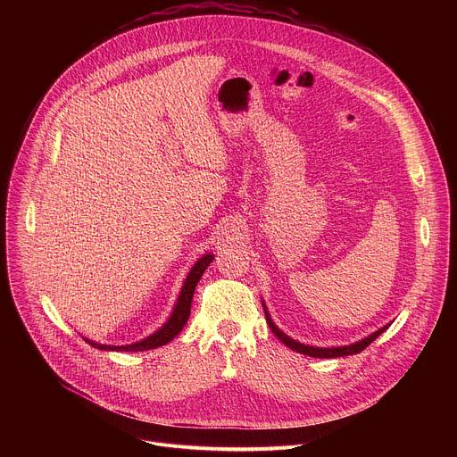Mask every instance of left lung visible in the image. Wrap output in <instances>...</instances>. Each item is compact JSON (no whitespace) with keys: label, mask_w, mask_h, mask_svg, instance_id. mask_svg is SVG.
<instances>
[{"label":"left lung","mask_w":457,"mask_h":457,"mask_svg":"<svg viewBox=\"0 0 457 457\" xmlns=\"http://www.w3.org/2000/svg\"><path fill=\"white\" fill-rule=\"evenodd\" d=\"M262 307H264V312H266V321H268V325H270V329L273 331V335H275L282 344H286L289 349H293V351H296V353H300V354L311 356V358H340V356L358 354V353H361L365 347H369L383 331H386L388 325H390V323L383 325V328L378 329L376 333H372V335H369V337H365V338H361L360 342H354V344H351V345H340V347H314V345L300 344V342L293 340L291 337H287L284 331H280V329L277 328V325H275V321L271 320V314H270V311H268L264 300H262Z\"/></svg>","instance_id":"1"}]
</instances>
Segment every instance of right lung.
<instances>
[{
    "instance_id": "1",
    "label": "right lung",
    "mask_w": 457,
    "mask_h": 457,
    "mask_svg": "<svg viewBox=\"0 0 457 457\" xmlns=\"http://www.w3.org/2000/svg\"><path fill=\"white\" fill-rule=\"evenodd\" d=\"M215 254L213 253H206L204 256H201L197 262L193 264V268L189 270L182 287H180V293H179V298L173 305V311L170 314V318L164 321V325L161 329H157L154 335L143 338L141 342H136V344H129V345H104V344H97L94 340H88L83 337V340H87V344H90L92 347L99 349V351H126V353H139V351H150V349H157V347H162L166 344H170L186 325L187 318H189V312H191V300H193V293H195V287H197L203 273L208 270V266L213 262Z\"/></svg>"
}]
</instances>
